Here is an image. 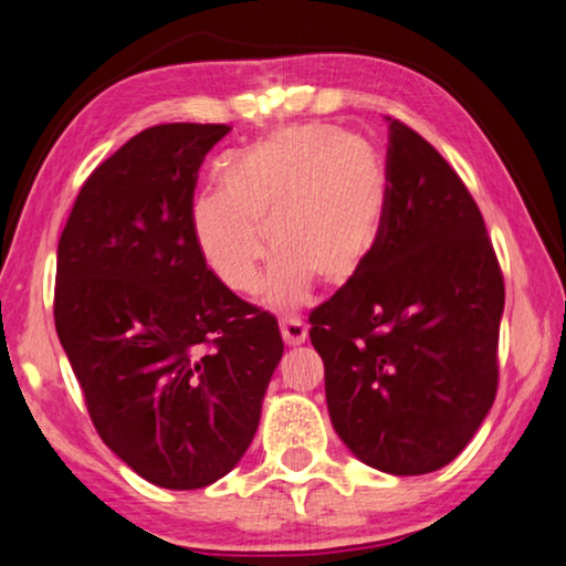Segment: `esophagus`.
<instances>
[{"label":"esophagus","mask_w":566,"mask_h":566,"mask_svg":"<svg viewBox=\"0 0 566 566\" xmlns=\"http://www.w3.org/2000/svg\"><path fill=\"white\" fill-rule=\"evenodd\" d=\"M280 329L282 339L290 344V347H300V344L306 342V334H310V329H306V324L300 317H284L280 322Z\"/></svg>","instance_id":"34e87169"}]
</instances>
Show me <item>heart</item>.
Listing matches in <instances>:
<instances>
[{
  "label": "heart",
  "instance_id": "b5f03b06",
  "mask_svg": "<svg viewBox=\"0 0 566 566\" xmlns=\"http://www.w3.org/2000/svg\"><path fill=\"white\" fill-rule=\"evenodd\" d=\"M217 181L219 191L191 207L199 254L229 290L254 294L266 235L274 262L264 300L274 310L304 304L314 280L349 282L375 252L389 202L377 147L332 124H294L229 151Z\"/></svg>",
  "mask_w": 566,
  "mask_h": 566
}]
</instances>
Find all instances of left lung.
I'll return each mask as SVG.
<instances>
[{"label": "left lung", "mask_w": 566, "mask_h": 566, "mask_svg": "<svg viewBox=\"0 0 566 566\" xmlns=\"http://www.w3.org/2000/svg\"><path fill=\"white\" fill-rule=\"evenodd\" d=\"M389 122V202L361 270L310 314L334 432L364 464L429 474L462 452L500 385L504 276L447 159Z\"/></svg>", "instance_id": "obj_1"}]
</instances>
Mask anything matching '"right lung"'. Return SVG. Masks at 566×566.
I'll list each match as a JSON object with an SVG mask.
<instances>
[{
    "label": "right lung",
    "instance_id": "1",
    "mask_svg": "<svg viewBox=\"0 0 566 566\" xmlns=\"http://www.w3.org/2000/svg\"><path fill=\"white\" fill-rule=\"evenodd\" d=\"M227 124H157L84 181L56 247L54 327L92 424L165 490L242 459L284 342L209 272L191 237L199 167Z\"/></svg>",
    "mask_w": 566,
    "mask_h": 566
}]
</instances>
